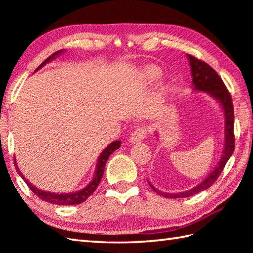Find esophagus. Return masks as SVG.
<instances>
[{
	"mask_svg": "<svg viewBox=\"0 0 253 253\" xmlns=\"http://www.w3.org/2000/svg\"><path fill=\"white\" fill-rule=\"evenodd\" d=\"M148 133V129L146 127L143 126H139L137 129L133 130L131 133H130V137H129V141L131 143H135V142H140L142 141L144 138H146Z\"/></svg>",
	"mask_w": 253,
	"mask_h": 253,
	"instance_id": "obj_1",
	"label": "esophagus"
}]
</instances>
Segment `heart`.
Instances as JSON below:
<instances>
[{"instance_id":"heart-1","label":"heart","mask_w":253,"mask_h":253,"mask_svg":"<svg viewBox=\"0 0 253 253\" xmlns=\"http://www.w3.org/2000/svg\"><path fill=\"white\" fill-rule=\"evenodd\" d=\"M144 75H146V78L149 79L150 82H153V80H157L159 78V71L153 66H148L144 69Z\"/></svg>"}]
</instances>
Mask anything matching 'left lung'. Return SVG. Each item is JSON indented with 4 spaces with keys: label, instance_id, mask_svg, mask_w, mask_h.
Segmentation results:
<instances>
[{
    "label": "left lung",
    "instance_id": "1",
    "mask_svg": "<svg viewBox=\"0 0 253 253\" xmlns=\"http://www.w3.org/2000/svg\"><path fill=\"white\" fill-rule=\"evenodd\" d=\"M188 60L191 67V76H192V84L193 89L198 91H204L208 92L210 95L213 96L214 99L218 101L224 110L225 116V143L222 158L219 160L217 166L212 173H210L208 177L203 181H201L198 186L193 187L192 189H189L184 192L178 193H168L157 190L155 188L150 184L152 189L157 191L160 196L165 198H187L191 197L196 193L203 191L211 187L214 182L216 181L218 176L221 175L227 161L232 157V154L235 150V135H234V105L232 95L227 90L226 85L223 83L222 78L218 76V74L214 69L201 60H198L195 56L188 54Z\"/></svg>",
    "mask_w": 253,
    "mask_h": 253
}]
</instances>
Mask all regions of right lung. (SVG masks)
I'll return each instance as SVG.
<instances>
[{"label": "right lung", "mask_w": 253, "mask_h": 253, "mask_svg": "<svg viewBox=\"0 0 253 253\" xmlns=\"http://www.w3.org/2000/svg\"><path fill=\"white\" fill-rule=\"evenodd\" d=\"M62 52H63V50H60V51H57L55 53H53L51 56L47 57L46 60L43 63H42L39 67L37 68V71H38V69H40L42 66H44L46 63H49L55 56L60 55ZM120 147H121V141H118V140L110 143L109 146H107L103 150V152H102L101 155H100L98 164H96V169H95V173H94V176H93V179L91 180L90 184L87 187H84V189L79 190L77 192H72V193H53V192L43 191V190L38 189L37 187H35L32 184H30V182L25 178L24 175L21 174V171L19 170L15 159H14V164H15L16 170L18 171V174L20 175L21 178H23L26 181L27 186H28L30 188V190L34 192L36 196H38V198H40L41 200L52 203V204H57V206H75V204H80V203L84 202L88 199V197L92 195L94 190L96 189V188H98L100 181L102 179V176H103V174H104V168H105L106 161L109 160L110 155Z\"/></svg>", "instance_id": "add662e5"}]
</instances>
